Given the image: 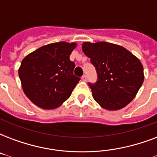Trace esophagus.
Segmentation results:
<instances>
[{"instance_id":"esophagus-1","label":"esophagus","mask_w":157,"mask_h":157,"mask_svg":"<svg viewBox=\"0 0 157 157\" xmlns=\"http://www.w3.org/2000/svg\"><path fill=\"white\" fill-rule=\"evenodd\" d=\"M81 80L83 81H87V76H86V75H83V76H81Z\"/></svg>"}]
</instances>
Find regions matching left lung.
Listing matches in <instances>:
<instances>
[{
  "label": "left lung",
  "instance_id": "obj_1",
  "mask_svg": "<svg viewBox=\"0 0 157 157\" xmlns=\"http://www.w3.org/2000/svg\"><path fill=\"white\" fill-rule=\"evenodd\" d=\"M82 50L97 71V81L89 83L94 99L110 111L129 104L144 82L140 60L125 48L112 43L84 42Z\"/></svg>",
  "mask_w": 157,
  "mask_h": 157
}]
</instances>
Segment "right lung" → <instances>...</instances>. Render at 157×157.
I'll list each match as a JSON object with an SVG mask.
<instances>
[{
    "instance_id": "right-lung-1",
    "label": "right lung",
    "mask_w": 157,
    "mask_h": 157,
    "mask_svg": "<svg viewBox=\"0 0 157 157\" xmlns=\"http://www.w3.org/2000/svg\"><path fill=\"white\" fill-rule=\"evenodd\" d=\"M76 43L65 41L41 46L24 58L18 69L26 96L37 107L54 109L71 94L80 81L73 74L70 54Z\"/></svg>"
}]
</instances>
